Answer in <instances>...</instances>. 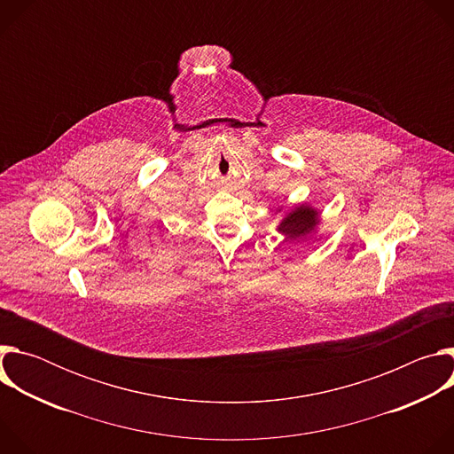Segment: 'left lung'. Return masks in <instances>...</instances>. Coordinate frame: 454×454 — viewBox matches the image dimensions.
Segmentation results:
<instances>
[{"label":"left lung","instance_id":"1","mask_svg":"<svg viewBox=\"0 0 454 454\" xmlns=\"http://www.w3.org/2000/svg\"><path fill=\"white\" fill-rule=\"evenodd\" d=\"M319 224V212L310 205H298L280 221L277 230L289 240H300L310 235Z\"/></svg>","mask_w":454,"mask_h":454}]
</instances>
